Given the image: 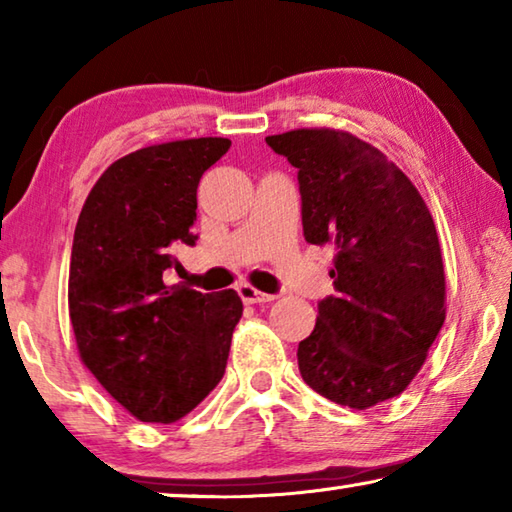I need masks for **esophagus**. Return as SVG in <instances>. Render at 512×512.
<instances>
[{
  "instance_id": "obj_1",
  "label": "esophagus",
  "mask_w": 512,
  "mask_h": 512,
  "mask_svg": "<svg viewBox=\"0 0 512 512\" xmlns=\"http://www.w3.org/2000/svg\"><path fill=\"white\" fill-rule=\"evenodd\" d=\"M237 293H239V298L246 302V305H264V302H271V300L277 298L275 293L257 291L255 287H250V284H241V287L237 289Z\"/></svg>"
}]
</instances>
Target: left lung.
Returning <instances> with one entry per match:
<instances>
[{
	"label": "left lung",
	"mask_w": 512,
	"mask_h": 512,
	"mask_svg": "<svg viewBox=\"0 0 512 512\" xmlns=\"http://www.w3.org/2000/svg\"><path fill=\"white\" fill-rule=\"evenodd\" d=\"M266 144L298 169L302 230L336 248V296L298 345L307 386L370 409L400 395L445 323V266L427 203L402 169L345 131L298 128Z\"/></svg>",
	"instance_id": "1"
}]
</instances>
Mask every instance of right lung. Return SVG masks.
I'll return each instance as SVG.
<instances>
[{"instance_id": "right-lung-1", "label": "right lung", "mask_w": 512, "mask_h": 512, "mask_svg": "<svg viewBox=\"0 0 512 512\" xmlns=\"http://www.w3.org/2000/svg\"><path fill=\"white\" fill-rule=\"evenodd\" d=\"M225 137L146 146L101 173L69 262L76 348L99 384L142 422H176L219 384L239 323L237 291L201 293L162 275L196 244V189Z\"/></svg>"}]
</instances>
